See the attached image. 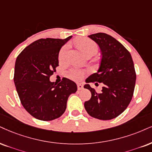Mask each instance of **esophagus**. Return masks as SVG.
<instances>
[{
	"label": "esophagus",
	"instance_id": "esophagus-1",
	"mask_svg": "<svg viewBox=\"0 0 152 152\" xmlns=\"http://www.w3.org/2000/svg\"><path fill=\"white\" fill-rule=\"evenodd\" d=\"M77 89H78V90H81V89H83V85L81 83H78L77 84Z\"/></svg>",
	"mask_w": 152,
	"mask_h": 152
}]
</instances>
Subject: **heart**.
I'll use <instances>...</instances> for the list:
<instances>
[{
    "instance_id": "obj_1",
    "label": "heart",
    "mask_w": 152,
    "mask_h": 152,
    "mask_svg": "<svg viewBox=\"0 0 152 152\" xmlns=\"http://www.w3.org/2000/svg\"><path fill=\"white\" fill-rule=\"evenodd\" d=\"M75 44L85 56L90 53H96L97 49H98L96 43L94 42L91 39L87 38L77 39ZM67 49H68V45H65L60 50L58 55V60L60 62H64L65 61ZM84 75H85V71L81 69L77 68V67L71 69L68 72L69 77L75 80H81Z\"/></svg>"
}]
</instances>
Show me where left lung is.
Segmentation results:
<instances>
[{"label":"left lung","instance_id":"1","mask_svg":"<svg viewBox=\"0 0 152 152\" xmlns=\"http://www.w3.org/2000/svg\"><path fill=\"white\" fill-rule=\"evenodd\" d=\"M98 44L102 59L96 72L87 78L84 86L91 93V97L85 102L89 115L107 121L123 113L132 100L135 86L136 73L130 52L113 37L105 33L88 36ZM104 84L102 92L97 93L88 83Z\"/></svg>","mask_w":152,"mask_h":152}]
</instances>
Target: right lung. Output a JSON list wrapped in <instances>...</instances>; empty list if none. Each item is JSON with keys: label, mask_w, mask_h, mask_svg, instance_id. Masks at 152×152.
I'll list each match as a JSON object with an SVG mask.
<instances>
[{"label": "right lung", "mask_w": 152, "mask_h": 152, "mask_svg": "<svg viewBox=\"0 0 152 152\" xmlns=\"http://www.w3.org/2000/svg\"><path fill=\"white\" fill-rule=\"evenodd\" d=\"M72 38L41 39L31 43L16 59L14 82L23 107L35 118L48 121L64 113L71 94L77 90L72 80L58 84L50 77L58 66L60 50Z\"/></svg>", "instance_id": "obj_1"}]
</instances>
